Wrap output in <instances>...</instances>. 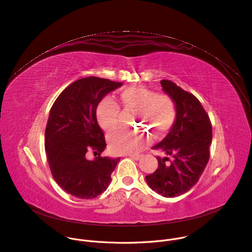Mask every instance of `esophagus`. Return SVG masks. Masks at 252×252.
<instances>
[{"mask_svg":"<svg viewBox=\"0 0 252 252\" xmlns=\"http://www.w3.org/2000/svg\"><path fill=\"white\" fill-rule=\"evenodd\" d=\"M130 158H132V159H135V161H139V159L141 158V156H139V155H130V156H128Z\"/></svg>","mask_w":252,"mask_h":252,"instance_id":"34e87169","label":"esophagus"}]
</instances>
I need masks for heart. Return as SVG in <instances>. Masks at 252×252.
Returning a JSON list of instances; mask_svg holds the SVG:
<instances>
[{
    "label": "heart",
    "instance_id": "b5f03b06",
    "mask_svg": "<svg viewBox=\"0 0 252 252\" xmlns=\"http://www.w3.org/2000/svg\"><path fill=\"white\" fill-rule=\"evenodd\" d=\"M124 105L134 111L133 121L154 132L156 138L163 135L173 125L176 111L173 100L167 94H156L143 86H130L121 94ZM120 108L111 97L103 98L96 107L100 127L109 132L118 126ZM151 142V136L127 130H118L108 136L109 150L114 155H136Z\"/></svg>",
    "mask_w": 252,
    "mask_h": 252
}]
</instances>
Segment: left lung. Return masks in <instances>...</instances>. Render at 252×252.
Listing matches in <instances>:
<instances>
[{
  "mask_svg": "<svg viewBox=\"0 0 252 252\" xmlns=\"http://www.w3.org/2000/svg\"><path fill=\"white\" fill-rule=\"evenodd\" d=\"M163 91L175 103L176 119L166 138L153 149L174 159L157 157L158 169L146 176L152 190L166 198L178 197L198 182L210 157L212 125L196 96L170 80H161Z\"/></svg>",
  "mask_w": 252,
  "mask_h": 252,
  "instance_id": "1",
  "label": "left lung"
}]
</instances>
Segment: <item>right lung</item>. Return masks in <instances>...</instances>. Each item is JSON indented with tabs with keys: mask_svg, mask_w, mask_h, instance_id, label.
Listing matches in <instances>:
<instances>
[{
	"mask_svg": "<svg viewBox=\"0 0 252 252\" xmlns=\"http://www.w3.org/2000/svg\"><path fill=\"white\" fill-rule=\"evenodd\" d=\"M123 85L89 76L68 85L53 103L45 130V150L54 180L66 193L93 199L107 189L120 158L101 157L106 147L96 120V107L111 91ZM99 152L91 161L87 150Z\"/></svg>",
	"mask_w": 252,
	"mask_h": 252,
	"instance_id": "1",
	"label": "right lung"
}]
</instances>
